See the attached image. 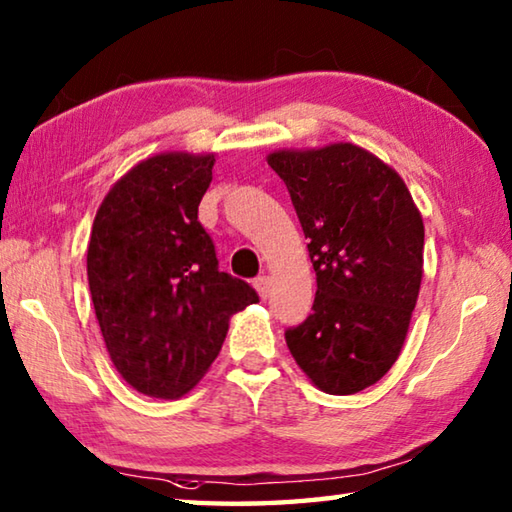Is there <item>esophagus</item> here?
Here are the masks:
<instances>
[{"label": "esophagus", "instance_id": "34e87169", "mask_svg": "<svg viewBox=\"0 0 512 512\" xmlns=\"http://www.w3.org/2000/svg\"><path fill=\"white\" fill-rule=\"evenodd\" d=\"M255 289H257V293H259V298L266 300V298H268V291H271V277H268V275L257 277V280H255Z\"/></svg>", "mask_w": 512, "mask_h": 512}]
</instances>
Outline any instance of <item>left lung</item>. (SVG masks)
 <instances>
[{
    "label": "left lung",
    "mask_w": 512,
    "mask_h": 512,
    "mask_svg": "<svg viewBox=\"0 0 512 512\" xmlns=\"http://www.w3.org/2000/svg\"><path fill=\"white\" fill-rule=\"evenodd\" d=\"M266 160L289 189L316 271L311 314L284 339L320 391L359 393L402 352L422 282V216L400 173L357 144Z\"/></svg>",
    "instance_id": "left-lung-1"
}]
</instances>
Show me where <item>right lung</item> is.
Listing matches in <instances>:
<instances>
[{
	"instance_id": "add662e5",
	"label": "right lung",
	"mask_w": 512,
	"mask_h": 512,
	"mask_svg": "<svg viewBox=\"0 0 512 512\" xmlns=\"http://www.w3.org/2000/svg\"><path fill=\"white\" fill-rule=\"evenodd\" d=\"M214 153H158L103 198L88 244L92 305L112 363L135 391L173 400L201 381L230 316L259 296L219 271L198 205Z\"/></svg>"
}]
</instances>
